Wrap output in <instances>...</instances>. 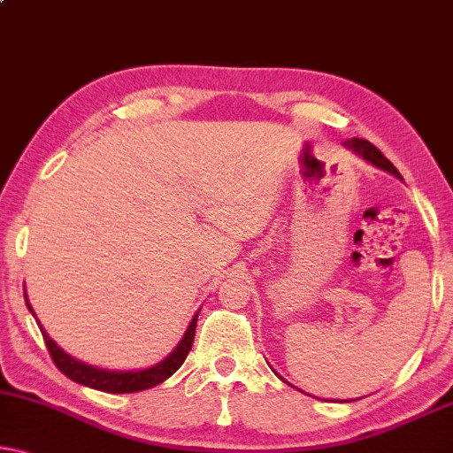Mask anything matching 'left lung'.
<instances>
[{"mask_svg":"<svg viewBox=\"0 0 453 453\" xmlns=\"http://www.w3.org/2000/svg\"><path fill=\"white\" fill-rule=\"evenodd\" d=\"M348 148H352L354 151H357V154H360L363 156L366 162H371V164H374V165H379V168H382V170H387V172H391V173H395V176H399L401 178V173H399V170L395 168V165L388 162V159L382 156V151L379 150V148H374V145L371 143V142H366V139H358V137H352L350 142H348Z\"/></svg>","mask_w":453,"mask_h":453,"instance_id":"1","label":"left lung"}]
</instances>
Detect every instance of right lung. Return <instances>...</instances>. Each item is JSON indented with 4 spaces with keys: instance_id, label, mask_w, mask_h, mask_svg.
I'll use <instances>...</instances> for the list:
<instances>
[{
    "instance_id": "obj_1",
    "label": "right lung",
    "mask_w": 453,
    "mask_h": 453,
    "mask_svg": "<svg viewBox=\"0 0 453 453\" xmlns=\"http://www.w3.org/2000/svg\"><path fill=\"white\" fill-rule=\"evenodd\" d=\"M26 303H27V297H26ZM27 308H30V311L34 314L30 303H27ZM198 314L192 318V322H190V326H188L184 338L180 340V344L173 348V352L168 358L162 360V363L156 366L145 368V371H137V372H111V371H101V368H93L85 363H79V360L71 358L65 350H62V348H58L57 342L50 340V336H48L46 330L42 328V326H40V330H42V336H44L46 348H48V352H50L54 365H57L58 371L65 372L71 380L79 382V385L96 388V391H105V393H135V391H145V388L159 385V382L170 379L172 374L176 372L180 366H182V363L188 357V352H190L192 342H194V332H196Z\"/></svg>"
}]
</instances>
